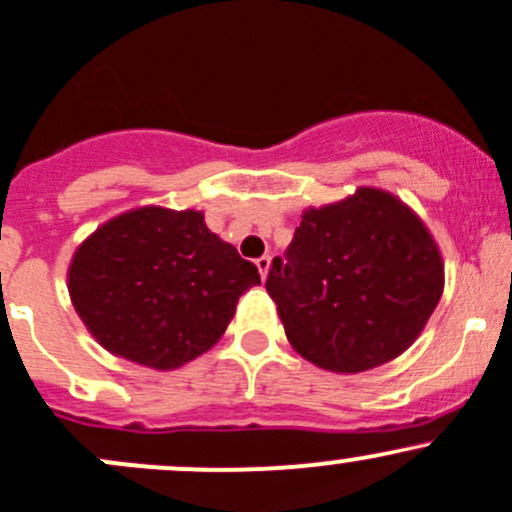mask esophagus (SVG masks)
<instances>
[{"label": "esophagus", "instance_id": "esophagus-1", "mask_svg": "<svg viewBox=\"0 0 512 512\" xmlns=\"http://www.w3.org/2000/svg\"><path fill=\"white\" fill-rule=\"evenodd\" d=\"M256 266H258V273H261V278H266L268 276V268H271V256L256 258Z\"/></svg>", "mask_w": 512, "mask_h": 512}]
</instances>
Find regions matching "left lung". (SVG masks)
<instances>
[{
  "instance_id": "1",
  "label": "left lung",
  "mask_w": 512,
  "mask_h": 512,
  "mask_svg": "<svg viewBox=\"0 0 512 512\" xmlns=\"http://www.w3.org/2000/svg\"><path fill=\"white\" fill-rule=\"evenodd\" d=\"M443 258L393 194L361 186L306 209L266 278L286 338L323 371L361 373L401 356L443 293Z\"/></svg>"
}]
</instances>
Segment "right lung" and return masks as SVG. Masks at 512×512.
<instances>
[{
	"mask_svg": "<svg viewBox=\"0 0 512 512\" xmlns=\"http://www.w3.org/2000/svg\"><path fill=\"white\" fill-rule=\"evenodd\" d=\"M69 296L114 356L171 371L209 351L258 268L211 234L204 214L141 206L114 216L74 251Z\"/></svg>",
	"mask_w": 512,
	"mask_h": 512,
	"instance_id": "add662e5",
	"label": "right lung"
}]
</instances>
